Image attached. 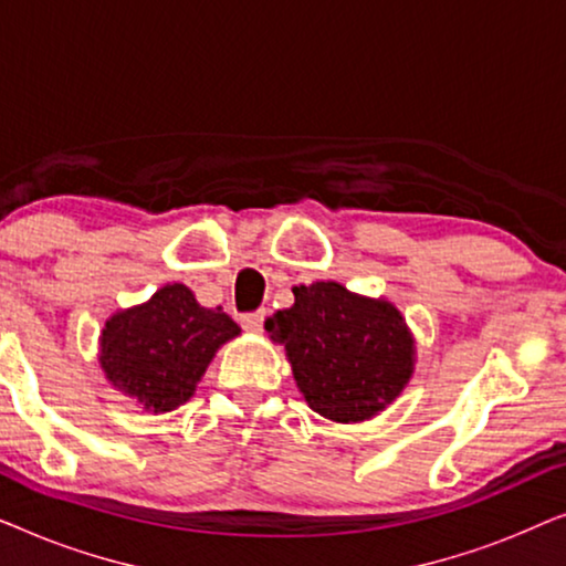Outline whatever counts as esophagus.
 <instances>
[{"instance_id": "34e87169", "label": "esophagus", "mask_w": 566, "mask_h": 566, "mask_svg": "<svg viewBox=\"0 0 566 566\" xmlns=\"http://www.w3.org/2000/svg\"><path fill=\"white\" fill-rule=\"evenodd\" d=\"M242 327L247 329V332H260L262 329V324H265V312H252V314H244L242 319Z\"/></svg>"}]
</instances>
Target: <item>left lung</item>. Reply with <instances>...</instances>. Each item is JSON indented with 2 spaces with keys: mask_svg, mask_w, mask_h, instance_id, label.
<instances>
[{
  "mask_svg": "<svg viewBox=\"0 0 566 566\" xmlns=\"http://www.w3.org/2000/svg\"><path fill=\"white\" fill-rule=\"evenodd\" d=\"M296 304L265 329L285 345L293 378L314 412L360 422L381 412L412 376V335L386 301L355 296L339 283L293 289Z\"/></svg>",
  "mask_w": 566,
  "mask_h": 566,
  "instance_id": "left-lung-1",
  "label": "left lung"
}]
</instances>
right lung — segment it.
<instances>
[{
  "label": "right lung",
  "mask_w": 566,
  "mask_h": 566,
  "mask_svg": "<svg viewBox=\"0 0 566 566\" xmlns=\"http://www.w3.org/2000/svg\"><path fill=\"white\" fill-rule=\"evenodd\" d=\"M237 335L229 314L200 306L188 285L172 283L105 324L99 363L144 409L172 412L192 397L213 353Z\"/></svg>",
  "instance_id": "right-lung-1"
}]
</instances>
